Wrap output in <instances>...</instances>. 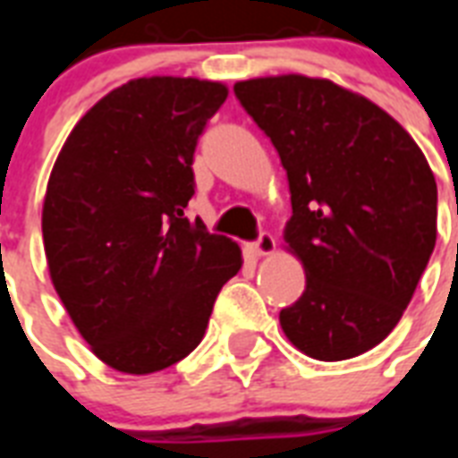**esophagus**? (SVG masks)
I'll use <instances>...</instances> for the list:
<instances>
[{
	"label": "esophagus",
	"mask_w": 458,
	"mask_h": 458,
	"mask_svg": "<svg viewBox=\"0 0 458 458\" xmlns=\"http://www.w3.org/2000/svg\"><path fill=\"white\" fill-rule=\"evenodd\" d=\"M247 250H250L254 257H268V254L276 251V237H273L271 233H261L257 242H251Z\"/></svg>",
	"instance_id": "obj_1"
}]
</instances>
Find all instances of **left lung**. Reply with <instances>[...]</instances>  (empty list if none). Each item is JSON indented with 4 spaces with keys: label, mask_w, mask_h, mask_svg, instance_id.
Wrapping results in <instances>:
<instances>
[{
    "label": "left lung",
    "mask_w": 458,
    "mask_h": 458,
    "mask_svg": "<svg viewBox=\"0 0 458 458\" xmlns=\"http://www.w3.org/2000/svg\"><path fill=\"white\" fill-rule=\"evenodd\" d=\"M235 95L290 182L283 237L306 290L280 311L283 333L318 361L369 352L394 330L435 250L437 185L426 157L387 111L327 78H251Z\"/></svg>",
    "instance_id": "obj_1"
}]
</instances>
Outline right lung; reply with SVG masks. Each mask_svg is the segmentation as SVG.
<instances>
[{
    "label": "right lung",
    "mask_w": 458,
    "mask_h": 458,
    "mask_svg": "<svg viewBox=\"0 0 458 458\" xmlns=\"http://www.w3.org/2000/svg\"><path fill=\"white\" fill-rule=\"evenodd\" d=\"M223 82L152 75L75 123L42 207L49 278L92 354L128 376L185 359L221 287L242 268L225 235L185 218L192 157Z\"/></svg>",
    "instance_id": "1"
}]
</instances>
